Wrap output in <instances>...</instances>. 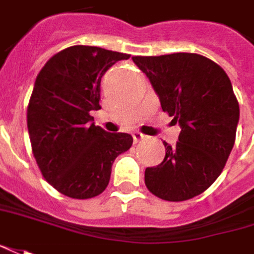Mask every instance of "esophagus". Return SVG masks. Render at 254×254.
<instances>
[{"label":"esophagus","mask_w":254,"mask_h":254,"mask_svg":"<svg viewBox=\"0 0 254 254\" xmlns=\"http://www.w3.org/2000/svg\"><path fill=\"white\" fill-rule=\"evenodd\" d=\"M132 138H134V142H139V141L145 139V135L144 134H141L139 131H134V132H132Z\"/></svg>","instance_id":"34e87169"}]
</instances>
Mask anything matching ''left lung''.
<instances>
[{
  "label": "left lung",
  "mask_w": 254,
  "mask_h": 254,
  "mask_svg": "<svg viewBox=\"0 0 254 254\" xmlns=\"http://www.w3.org/2000/svg\"><path fill=\"white\" fill-rule=\"evenodd\" d=\"M132 61L149 78L163 112L181 127L174 148L163 142V162L146 167L145 185L169 202L192 199L217 180L235 144L239 105L232 84L217 64L197 54Z\"/></svg>",
  "instance_id": "8db88e82"
}]
</instances>
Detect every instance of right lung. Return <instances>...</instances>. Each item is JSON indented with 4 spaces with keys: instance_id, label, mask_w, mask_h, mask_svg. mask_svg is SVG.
I'll list each match as a JSON object with an SVG mask.
<instances>
[{
    "instance_id": "obj_1",
    "label": "right lung",
    "mask_w": 254,
    "mask_h": 254,
    "mask_svg": "<svg viewBox=\"0 0 254 254\" xmlns=\"http://www.w3.org/2000/svg\"><path fill=\"white\" fill-rule=\"evenodd\" d=\"M130 55L74 45L58 52L38 73L27 108L36 162L48 183L73 199H90L108 187L112 164L132 137L108 132L90 112L101 109V78Z\"/></svg>"
}]
</instances>
